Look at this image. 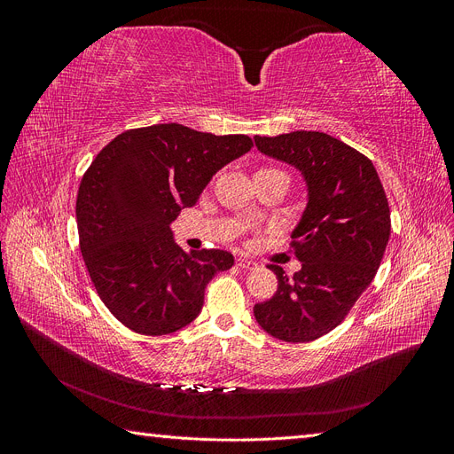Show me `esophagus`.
<instances>
[{
  "mask_svg": "<svg viewBox=\"0 0 454 454\" xmlns=\"http://www.w3.org/2000/svg\"><path fill=\"white\" fill-rule=\"evenodd\" d=\"M237 265L240 267V269H257V263L255 261H252V259H244V257H239L237 259Z\"/></svg>",
  "mask_w": 454,
  "mask_h": 454,
  "instance_id": "1",
  "label": "esophagus"
}]
</instances>
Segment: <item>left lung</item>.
I'll return each mask as SVG.
<instances>
[{
  "instance_id": "obj_1",
  "label": "left lung",
  "mask_w": 454,
  "mask_h": 454,
  "mask_svg": "<svg viewBox=\"0 0 454 454\" xmlns=\"http://www.w3.org/2000/svg\"><path fill=\"white\" fill-rule=\"evenodd\" d=\"M255 145L303 174L309 202L290 244L301 270L290 278L269 265L278 290L254 314L272 337L309 342L345 320L375 278L390 239L388 199L373 162L325 132L255 136Z\"/></svg>"
}]
</instances>
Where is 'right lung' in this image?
Returning <instances> with one entry per match:
<instances>
[{"label": "right lung", "instance_id": "1", "mask_svg": "<svg viewBox=\"0 0 454 454\" xmlns=\"http://www.w3.org/2000/svg\"><path fill=\"white\" fill-rule=\"evenodd\" d=\"M252 145L246 134L215 136L168 122L122 132L96 155L77 193L79 248L96 292L122 325L167 335L197 318L206 286L235 257L223 250L185 254L170 223Z\"/></svg>", "mask_w": 454, "mask_h": 454}]
</instances>
